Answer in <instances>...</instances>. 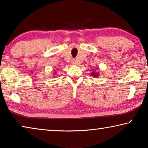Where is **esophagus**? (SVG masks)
Wrapping results in <instances>:
<instances>
[{
  "instance_id": "obj_1",
  "label": "esophagus",
  "mask_w": 148,
  "mask_h": 148,
  "mask_svg": "<svg viewBox=\"0 0 148 148\" xmlns=\"http://www.w3.org/2000/svg\"><path fill=\"white\" fill-rule=\"evenodd\" d=\"M72 64H76L77 63V62H76V60H75V59H73V60H72Z\"/></svg>"
}]
</instances>
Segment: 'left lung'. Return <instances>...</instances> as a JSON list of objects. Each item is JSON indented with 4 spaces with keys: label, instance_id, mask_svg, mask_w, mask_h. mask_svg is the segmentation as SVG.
I'll return each mask as SVG.
<instances>
[{
    "label": "left lung",
    "instance_id": "8db88e82",
    "mask_svg": "<svg viewBox=\"0 0 148 148\" xmlns=\"http://www.w3.org/2000/svg\"><path fill=\"white\" fill-rule=\"evenodd\" d=\"M91 76H93V77H97V76H99V74L98 73H97V72H92V73H91Z\"/></svg>",
    "mask_w": 148,
    "mask_h": 148
}]
</instances>
